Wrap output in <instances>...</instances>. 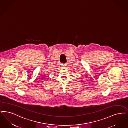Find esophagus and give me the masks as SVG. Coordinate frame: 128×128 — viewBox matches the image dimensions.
Segmentation results:
<instances>
[{
	"mask_svg": "<svg viewBox=\"0 0 128 128\" xmlns=\"http://www.w3.org/2000/svg\"><path fill=\"white\" fill-rule=\"evenodd\" d=\"M62 66L64 67L66 66V63H62Z\"/></svg>",
	"mask_w": 128,
	"mask_h": 128,
	"instance_id": "34e87169",
	"label": "esophagus"
}]
</instances>
